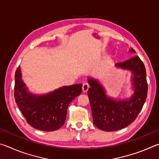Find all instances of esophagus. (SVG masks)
Listing matches in <instances>:
<instances>
[{"mask_svg":"<svg viewBox=\"0 0 159 159\" xmlns=\"http://www.w3.org/2000/svg\"><path fill=\"white\" fill-rule=\"evenodd\" d=\"M89 88H90V85H89V84H88V83H83V88H82L83 92V93H86L88 90V89H89Z\"/></svg>","mask_w":159,"mask_h":159,"instance_id":"obj_1","label":"esophagus"}]
</instances>
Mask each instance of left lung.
Here are the masks:
<instances>
[{"instance_id": "obj_1", "label": "left lung", "mask_w": 159, "mask_h": 159, "mask_svg": "<svg viewBox=\"0 0 159 159\" xmlns=\"http://www.w3.org/2000/svg\"><path fill=\"white\" fill-rule=\"evenodd\" d=\"M129 52L135 53L133 48ZM117 69L131 72L133 93L128 98H114L107 95V90L99 80L88 78L90 88L88 90L93 123L104 131H116L127 127L138 117L147 99L148 85L146 69L138 56L115 64Z\"/></svg>"}]
</instances>
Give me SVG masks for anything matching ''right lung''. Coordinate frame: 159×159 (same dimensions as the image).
Instances as JSON below:
<instances>
[{"label": "right lung", "instance_id": "obj_1", "mask_svg": "<svg viewBox=\"0 0 159 159\" xmlns=\"http://www.w3.org/2000/svg\"><path fill=\"white\" fill-rule=\"evenodd\" d=\"M15 79L16 103L29 124L40 130L49 132L60 128L65 122L69 104L82 93L83 85L79 83L46 94L32 93L24 82L20 66Z\"/></svg>", "mask_w": 159, "mask_h": 159}]
</instances>
